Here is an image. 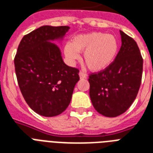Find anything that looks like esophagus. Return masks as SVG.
<instances>
[{
  "label": "esophagus",
  "instance_id": "34e87169",
  "mask_svg": "<svg viewBox=\"0 0 153 153\" xmlns=\"http://www.w3.org/2000/svg\"><path fill=\"white\" fill-rule=\"evenodd\" d=\"M79 77H80L81 79H85V78H87V74H85L84 72L80 71L79 72Z\"/></svg>",
  "mask_w": 153,
  "mask_h": 153
}]
</instances>
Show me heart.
I'll return each mask as SVG.
<instances>
[{"label":"heart","mask_w":153,"mask_h":153,"mask_svg":"<svg viewBox=\"0 0 153 153\" xmlns=\"http://www.w3.org/2000/svg\"><path fill=\"white\" fill-rule=\"evenodd\" d=\"M119 51L117 38L106 33L92 32L78 35L72 43L66 44L65 53L71 61L80 58L79 52H83V61L93 71H100L112 63Z\"/></svg>","instance_id":"heart-1"}]
</instances>
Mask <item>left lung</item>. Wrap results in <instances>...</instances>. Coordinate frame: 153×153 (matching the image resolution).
Masks as SVG:
<instances>
[{
  "label": "left lung",
  "mask_w": 153,
  "mask_h": 153,
  "mask_svg": "<svg viewBox=\"0 0 153 153\" xmlns=\"http://www.w3.org/2000/svg\"><path fill=\"white\" fill-rule=\"evenodd\" d=\"M122 45L112 63L89 74L90 97L98 112L116 117L130 108L140 87L143 58L136 41L121 31Z\"/></svg>",
  "instance_id": "obj_1"
}]
</instances>
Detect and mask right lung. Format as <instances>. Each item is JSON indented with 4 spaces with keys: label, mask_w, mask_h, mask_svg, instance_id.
<instances>
[{
    "label": "right lung",
    "mask_w": 153,
    "mask_h": 153,
    "mask_svg": "<svg viewBox=\"0 0 153 153\" xmlns=\"http://www.w3.org/2000/svg\"><path fill=\"white\" fill-rule=\"evenodd\" d=\"M69 26L43 25L25 35L14 58L19 88L30 108L52 117L66 110L79 80V70L64 63L58 46L48 41L63 38Z\"/></svg>",
    "instance_id": "obj_1"
}]
</instances>
